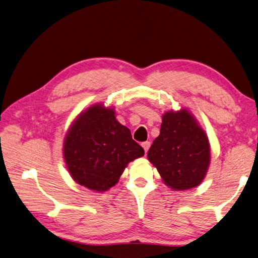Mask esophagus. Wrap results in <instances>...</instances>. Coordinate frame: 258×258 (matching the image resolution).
<instances>
[{
    "instance_id": "34e87169",
    "label": "esophagus",
    "mask_w": 258,
    "mask_h": 258,
    "mask_svg": "<svg viewBox=\"0 0 258 258\" xmlns=\"http://www.w3.org/2000/svg\"><path fill=\"white\" fill-rule=\"evenodd\" d=\"M150 144H151V143H150L149 141L142 143V147H143V149H144V152H145V153L148 152V150H149V148H150Z\"/></svg>"
}]
</instances>
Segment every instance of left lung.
Instances as JSON below:
<instances>
[{
  "mask_svg": "<svg viewBox=\"0 0 258 258\" xmlns=\"http://www.w3.org/2000/svg\"><path fill=\"white\" fill-rule=\"evenodd\" d=\"M148 159L171 189L194 188L203 181L210 166L208 135L188 109L166 111Z\"/></svg>",
  "mask_w": 258,
  "mask_h": 258,
  "instance_id": "8db88e82",
  "label": "left lung"
}]
</instances>
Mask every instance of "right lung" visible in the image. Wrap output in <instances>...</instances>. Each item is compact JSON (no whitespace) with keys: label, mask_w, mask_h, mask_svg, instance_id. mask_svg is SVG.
Listing matches in <instances>:
<instances>
[{"label":"right lung","mask_w":258,"mask_h":258,"mask_svg":"<svg viewBox=\"0 0 258 258\" xmlns=\"http://www.w3.org/2000/svg\"><path fill=\"white\" fill-rule=\"evenodd\" d=\"M143 156V148L116 119L113 107L102 104L81 111L63 143L70 175L79 185L95 191H106L115 186L128 163Z\"/></svg>","instance_id":"add662e5"}]
</instances>
